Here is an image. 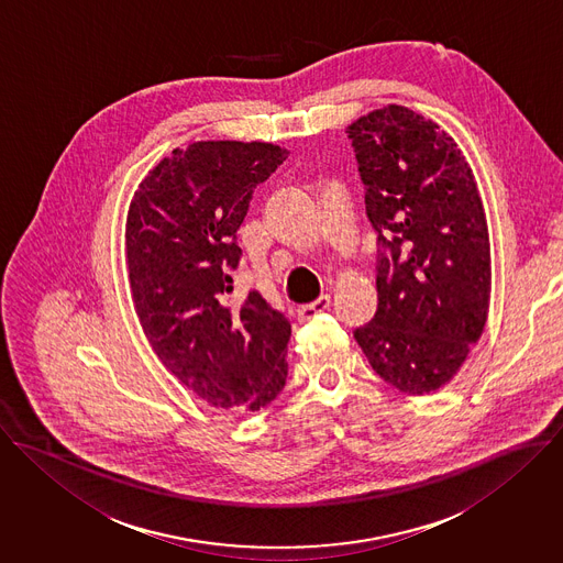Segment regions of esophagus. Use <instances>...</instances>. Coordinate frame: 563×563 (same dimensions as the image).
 Here are the masks:
<instances>
[{"label": "esophagus", "instance_id": "1", "mask_svg": "<svg viewBox=\"0 0 563 563\" xmlns=\"http://www.w3.org/2000/svg\"><path fill=\"white\" fill-rule=\"evenodd\" d=\"M331 307V296H320L316 302L305 305L298 309V322H309L313 320L318 313H324Z\"/></svg>", "mask_w": 563, "mask_h": 563}]
</instances>
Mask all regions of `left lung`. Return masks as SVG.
I'll list each match as a JSON object with an SVG mask.
<instances>
[{"instance_id": "left-lung-1", "label": "left lung", "mask_w": 563, "mask_h": 563, "mask_svg": "<svg viewBox=\"0 0 563 563\" xmlns=\"http://www.w3.org/2000/svg\"><path fill=\"white\" fill-rule=\"evenodd\" d=\"M345 132L378 245V309L354 339L385 383L422 396L449 383L485 329L483 202L463 152L435 121L389 104Z\"/></svg>"}]
</instances>
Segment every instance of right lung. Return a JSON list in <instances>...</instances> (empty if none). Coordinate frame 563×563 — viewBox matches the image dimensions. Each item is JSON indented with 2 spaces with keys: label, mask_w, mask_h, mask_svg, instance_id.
I'll return each mask as SVG.
<instances>
[{
  "label": "right lung",
  "mask_w": 563,
  "mask_h": 563,
  "mask_svg": "<svg viewBox=\"0 0 563 563\" xmlns=\"http://www.w3.org/2000/svg\"><path fill=\"white\" fill-rule=\"evenodd\" d=\"M287 158L272 143L198 141L139 185L125 224L132 302L156 356L196 396L258 411L287 380L289 320L258 291L225 305L236 230L256 185Z\"/></svg>",
  "instance_id": "obj_1"
}]
</instances>
